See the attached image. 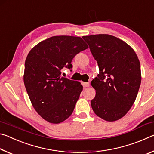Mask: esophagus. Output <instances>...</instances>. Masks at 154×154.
<instances>
[{"instance_id":"1","label":"esophagus","mask_w":154,"mask_h":154,"mask_svg":"<svg viewBox=\"0 0 154 154\" xmlns=\"http://www.w3.org/2000/svg\"><path fill=\"white\" fill-rule=\"evenodd\" d=\"M82 84L84 88H88L90 86V83H88V82H82Z\"/></svg>"}]
</instances>
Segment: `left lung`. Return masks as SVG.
I'll list each match as a JSON object with an SVG mask.
<instances>
[{
  "instance_id": "obj_1",
  "label": "left lung",
  "mask_w": 154,
  "mask_h": 154,
  "mask_svg": "<svg viewBox=\"0 0 154 154\" xmlns=\"http://www.w3.org/2000/svg\"><path fill=\"white\" fill-rule=\"evenodd\" d=\"M97 61L99 73L91 85L96 96L91 106L108 122L118 120L132 107L139 92L141 73L135 51L119 38L109 35L83 36Z\"/></svg>"
}]
</instances>
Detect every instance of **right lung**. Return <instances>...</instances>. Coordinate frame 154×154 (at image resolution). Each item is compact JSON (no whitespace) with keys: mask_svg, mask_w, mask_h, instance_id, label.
<instances>
[{"mask_svg":"<svg viewBox=\"0 0 154 154\" xmlns=\"http://www.w3.org/2000/svg\"><path fill=\"white\" fill-rule=\"evenodd\" d=\"M88 48L81 37L54 36L28 53L24 74L26 89L36 111L49 123H61L73 111L83 86L61 77L60 71L64 67L71 69L72 60Z\"/></svg>","mask_w":154,"mask_h":154,"instance_id":"1","label":"right lung"}]
</instances>
